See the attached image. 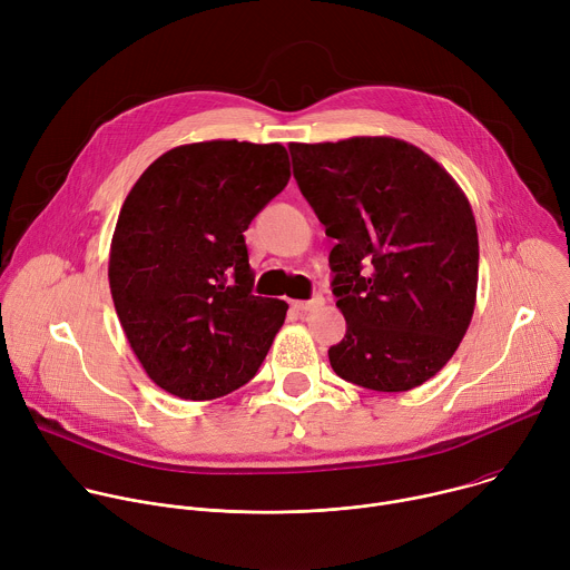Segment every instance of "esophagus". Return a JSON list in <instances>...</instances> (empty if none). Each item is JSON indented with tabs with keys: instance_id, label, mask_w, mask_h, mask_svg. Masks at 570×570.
Instances as JSON below:
<instances>
[{
	"instance_id": "obj_1",
	"label": "esophagus",
	"mask_w": 570,
	"mask_h": 570,
	"mask_svg": "<svg viewBox=\"0 0 570 570\" xmlns=\"http://www.w3.org/2000/svg\"><path fill=\"white\" fill-rule=\"evenodd\" d=\"M322 304H324V297H322V295H315V297H311V299H306V302H295L293 306H295L297 311H302V313H311V311H317Z\"/></svg>"
}]
</instances>
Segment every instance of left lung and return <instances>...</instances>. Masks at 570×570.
I'll return each instance as SVG.
<instances>
[{
	"label": "left lung",
	"instance_id": "obj_1",
	"mask_svg": "<svg viewBox=\"0 0 570 570\" xmlns=\"http://www.w3.org/2000/svg\"><path fill=\"white\" fill-rule=\"evenodd\" d=\"M293 176L327 236L345 338L334 372L376 392L435 376L464 338L478 288V229L458 183L394 137L291 144Z\"/></svg>",
	"mask_w": 570,
	"mask_h": 570
}]
</instances>
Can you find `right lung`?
Here are the masks:
<instances>
[{
    "label": "right lung",
    "mask_w": 570,
    "mask_h": 570,
    "mask_svg": "<svg viewBox=\"0 0 570 570\" xmlns=\"http://www.w3.org/2000/svg\"><path fill=\"white\" fill-rule=\"evenodd\" d=\"M282 144L214 139L159 155L124 200L110 293L146 374L180 399L246 385L288 304L253 293L243 232L288 185Z\"/></svg>",
    "instance_id": "1"
}]
</instances>
